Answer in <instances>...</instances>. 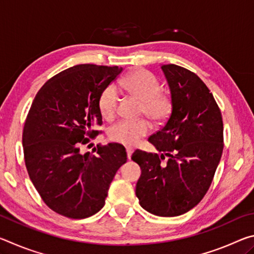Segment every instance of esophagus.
<instances>
[{
  "mask_svg": "<svg viewBox=\"0 0 254 254\" xmlns=\"http://www.w3.org/2000/svg\"><path fill=\"white\" fill-rule=\"evenodd\" d=\"M127 159H131V156L133 153V149L132 148H127Z\"/></svg>",
  "mask_w": 254,
  "mask_h": 254,
  "instance_id": "esophagus-1",
  "label": "esophagus"
}]
</instances>
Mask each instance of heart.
<instances>
[{"label": "heart", "instance_id": "b5f03b06", "mask_svg": "<svg viewBox=\"0 0 254 254\" xmlns=\"http://www.w3.org/2000/svg\"><path fill=\"white\" fill-rule=\"evenodd\" d=\"M122 86L127 91L140 100L141 113L145 114L154 122H163L170 117L173 111V100L169 95L161 93V84L152 72L140 69L124 77ZM119 93L114 85L103 89L98 97V109L103 118L112 119L117 112ZM150 123L141 119L136 121L123 120L109 128L111 141L124 145H133L140 137L147 135L150 131Z\"/></svg>", "mask_w": 254, "mask_h": 254}]
</instances>
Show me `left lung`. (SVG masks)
Instances as JSON below:
<instances>
[{
	"mask_svg": "<svg viewBox=\"0 0 254 254\" xmlns=\"http://www.w3.org/2000/svg\"><path fill=\"white\" fill-rule=\"evenodd\" d=\"M173 111L149 137L160 153L135 150L142 174L135 195L141 207L163 217L187 213L203 199L221 160L224 139L221 110L195 72L174 64L161 66Z\"/></svg>",
	"mask_w": 254,
	"mask_h": 254,
	"instance_id": "8db88e82",
	"label": "left lung"
}]
</instances>
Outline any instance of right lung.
<instances>
[{
    "instance_id": "1",
    "label": "right lung",
    "mask_w": 254,
    "mask_h": 254,
    "mask_svg": "<svg viewBox=\"0 0 254 254\" xmlns=\"http://www.w3.org/2000/svg\"><path fill=\"white\" fill-rule=\"evenodd\" d=\"M121 71L92 64L70 67L46 81L30 107L22 134L25 167L45 204L63 216L96 214L127 162L119 143L80 153L81 145L101 133L95 130L103 123L98 97Z\"/></svg>"
}]
</instances>
